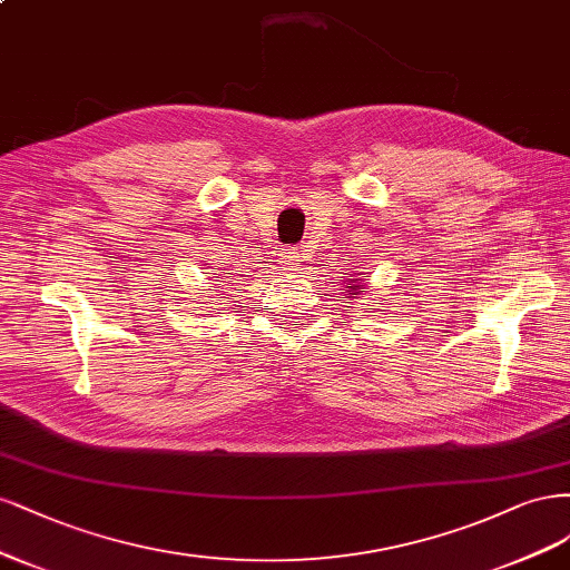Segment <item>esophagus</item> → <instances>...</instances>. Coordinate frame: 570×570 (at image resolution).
Segmentation results:
<instances>
[{
	"label": "esophagus",
	"instance_id": "esophagus-1",
	"mask_svg": "<svg viewBox=\"0 0 570 570\" xmlns=\"http://www.w3.org/2000/svg\"><path fill=\"white\" fill-rule=\"evenodd\" d=\"M279 263L284 265V269H296V267H301V253H298V248H282V258H279Z\"/></svg>",
	"mask_w": 570,
	"mask_h": 570
}]
</instances>
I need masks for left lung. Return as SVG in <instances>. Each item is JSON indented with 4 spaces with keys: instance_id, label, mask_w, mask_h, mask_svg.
I'll use <instances>...</instances> for the list:
<instances>
[{
    "instance_id": "left-lung-1",
    "label": "left lung",
    "mask_w": 570,
    "mask_h": 570,
    "mask_svg": "<svg viewBox=\"0 0 570 570\" xmlns=\"http://www.w3.org/2000/svg\"><path fill=\"white\" fill-rule=\"evenodd\" d=\"M362 288H364V282H362V279H351V282H347V286L343 288V291H345V298L355 301L357 296H362ZM370 309H374V307H370Z\"/></svg>"
}]
</instances>
